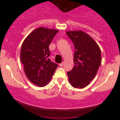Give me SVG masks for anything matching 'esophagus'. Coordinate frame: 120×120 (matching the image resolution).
<instances>
[{
  "instance_id": "1",
  "label": "esophagus",
  "mask_w": 120,
  "mask_h": 120,
  "mask_svg": "<svg viewBox=\"0 0 120 120\" xmlns=\"http://www.w3.org/2000/svg\"><path fill=\"white\" fill-rule=\"evenodd\" d=\"M63 65H64V62H62L61 63L59 64V66H60V67H63Z\"/></svg>"
}]
</instances>
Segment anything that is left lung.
I'll return each mask as SVG.
<instances>
[{
	"label": "left lung",
	"instance_id": "left-lung-1",
	"mask_svg": "<svg viewBox=\"0 0 120 120\" xmlns=\"http://www.w3.org/2000/svg\"><path fill=\"white\" fill-rule=\"evenodd\" d=\"M74 44V66L68 71L69 82L74 88H84L95 77L101 62V52L95 41L86 33H66Z\"/></svg>",
	"mask_w": 120,
	"mask_h": 120
}]
</instances>
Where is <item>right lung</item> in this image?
Instances as JSON below:
<instances>
[{"label":"right lung","instance_id":"1","mask_svg":"<svg viewBox=\"0 0 120 120\" xmlns=\"http://www.w3.org/2000/svg\"><path fill=\"white\" fill-rule=\"evenodd\" d=\"M58 31L39 27L33 30L22 45L20 59L25 73L30 82L37 86H46L57 67V64L49 59V45Z\"/></svg>","mask_w":120,"mask_h":120}]
</instances>
